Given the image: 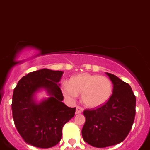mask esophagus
Masks as SVG:
<instances>
[{"mask_svg": "<svg viewBox=\"0 0 150 150\" xmlns=\"http://www.w3.org/2000/svg\"><path fill=\"white\" fill-rule=\"evenodd\" d=\"M83 111V108H81V106H77L76 107V111H75V114H81L82 112Z\"/></svg>", "mask_w": 150, "mask_h": 150, "instance_id": "34e87169", "label": "esophagus"}]
</instances>
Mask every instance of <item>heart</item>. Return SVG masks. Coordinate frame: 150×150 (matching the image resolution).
<instances>
[{
    "label": "heart",
    "instance_id": "obj_1",
    "mask_svg": "<svg viewBox=\"0 0 150 150\" xmlns=\"http://www.w3.org/2000/svg\"><path fill=\"white\" fill-rule=\"evenodd\" d=\"M62 92L69 100L80 94L87 107L96 108L108 102L113 93V84L107 77L83 73L71 78L69 83H63Z\"/></svg>",
    "mask_w": 150,
    "mask_h": 150
}]
</instances>
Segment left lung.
Wrapping results in <instances>:
<instances>
[{
    "label": "left lung",
    "mask_w": 150,
    "mask_h": 150,
    "mask_svg": "<svg viewBox=\"0 0 150 150\" xmlns=\"http://www.w3.org/2000/svg\"><path fill=\"white\" fill-rule=\"evenodd\" d=\"M114 84L108 102L96 109L83 110L86 121L81 131L83 141L94 147L120 144L132 129L135 117L136 97L129 83L108 73Z\"/></svg>",
    "instance_id": "left-lung-1"
}]
</instances>
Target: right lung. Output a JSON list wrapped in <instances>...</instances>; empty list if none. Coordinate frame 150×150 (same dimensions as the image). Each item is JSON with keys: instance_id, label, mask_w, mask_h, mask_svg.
Returning <instances> with one entry per match:
<instances>
[{"instance_id": "right-lung-1", "label": "right lung", "mask_w": 150, "mask_h": 150, "mask_svg": "<svg viewBox=\"0 0 150 150\" xmlns=\"http://www.w3.org/2000/svg\"><path fill=\"white\" fill-rule=\"evenodd\" d=\"M63 72L48 69L28 73L14 89L12 112L15 126L24 141L39 148H50L60 142L63 125L74 117L76 108L62 102L59 85ZM40 88L50 96L40 103L33 98Z\"/></svg>"}]
</instances>
